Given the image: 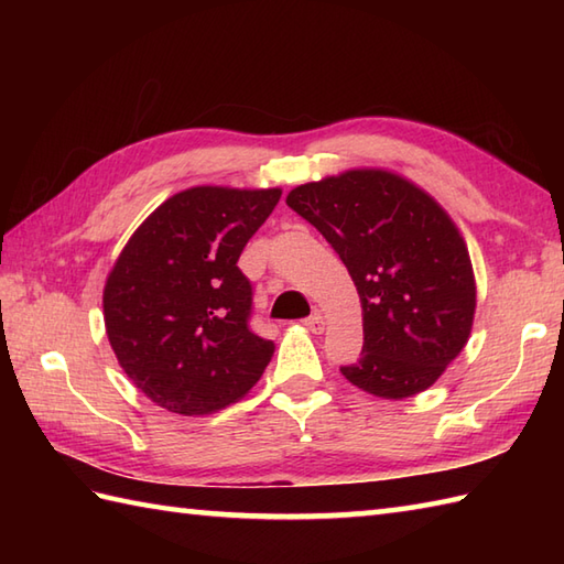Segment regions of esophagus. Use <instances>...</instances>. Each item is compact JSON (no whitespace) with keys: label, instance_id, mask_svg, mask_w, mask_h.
Segmentation results:
<instances>
[{"label":"esophagus","instance_id":"esophagus-1","mask_svg":"<svg viewBox=\"0 0 564 564\" xmlns=\"http://www.w3.org/2000/svg\"><path fill=\"white\" fill-rule=\"evenodd\" d=\"M303 325H305L310 332L319 334L322 329H325V319H322V315H319V313H313V315L303 319Z\"/></svg>","mask_w":564,"mask_h":564}]
</instances>
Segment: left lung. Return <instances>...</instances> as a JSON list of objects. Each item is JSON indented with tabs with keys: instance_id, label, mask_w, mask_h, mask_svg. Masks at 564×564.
<instances>
[{
	"instance_id": "left-lung-1",
	"label": "left lung",
	"mask_w": 564,
	"mask_h": 564,
	"mask_svg": "<svg viewBox=\"0 0 564 564\" xmlns=\"http://www.w3.org/2000/svg\"><path fill=\"white\" fill-rule=\"evenodd\" d=\"M285 203L337 251L361 297L364 351L341 376L386 400L434 386L475 315L470 254L446 210L380 170L303 184Z\"/></svg>"
}]
</instances>
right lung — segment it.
<instances>
[{"label": "right lung", "mask_w": 564, "mask_h": 564, "mask_svg": "<svg viewBox=\"0 0 564 564\" xmlns=\"http://www.w3.org/2000/svg\"><path fill=\"white\" fill-rule=\"evenodd\" d=\"M279 188L196 186L164 200L118 257L104 322L126 376L152 402L200 416L261 378L273 341L251 329V283L237 261Z\"/></svg>", "instance_id": "right-lung-1"}]
</instances>
